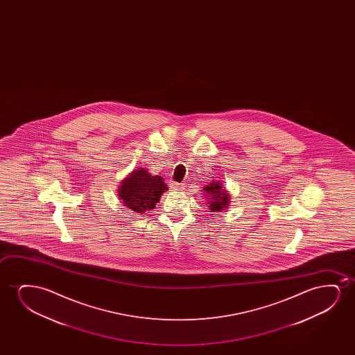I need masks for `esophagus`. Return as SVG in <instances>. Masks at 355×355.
<instances>
[{"mask_svg":"<svg viewBox=\"0 0 355 355\" xmlns=\"http://www.w3.org/2000/svg\"><path fill=\"white\" fill-rule=\"evenodd\" d=\"M171 189L173 190H182L184 184H180V183H175V182H171L170 183Z\"/></svg>","mask_w":355,"mask_h":355,"instance_id":"1","label":"esophagus"}]
</instances>
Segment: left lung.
<instances>
[{"instance_id": "1", "label": "left lung", "mask_w": 355, "mask_h": 355, "mask_svg": "<svg viewBox=\"0 0 355 355\" xmlns=\"http://www.w3.org/2000/svg\"><path fill=\"white\" fill-rule=\"evenodd\" d=\"M202 190L211 212H220L230 206V195L222 182L211 180Z\"/></svg>"}]
</instances>
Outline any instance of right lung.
Masks as SVG:
<instances>
[{"instance_id":"1","label":"right lung","mask_w":355,"mask_h":355,"mask_svg":"<svg viewBox=\"0 0 355 355\" xmlns=\"http://www.w3.org/2000/svg\"><path fill=\"white\" fill-rule=\"evenodd\" d=\"M168 189L161 175H153L144 167L132 171L122 180L117 189V196L126 209L143 214L155 209L161 195Z\"/></svg>"}]
</instances>
